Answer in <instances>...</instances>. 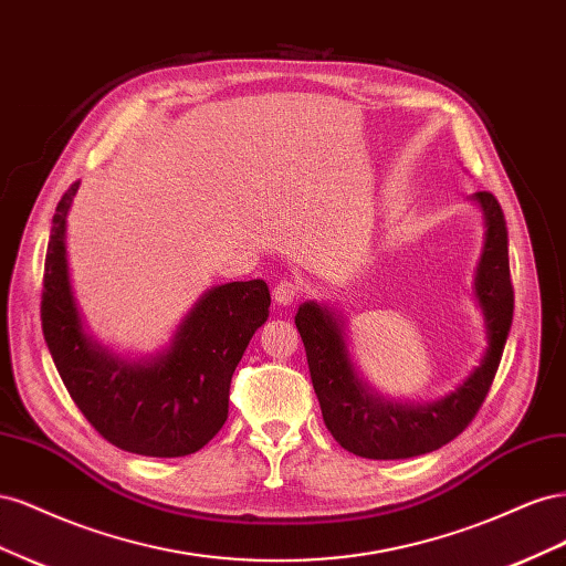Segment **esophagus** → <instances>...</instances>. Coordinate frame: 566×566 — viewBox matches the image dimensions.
<instances>
[{
    "mask_svg": "<svg viewBox=\"0 0 566 566\" xmlns=\"http://www.w3.org/2000/svg\"><path fill=\"white\" fill-rule=\"evenodd\" d=\"M300 297H302V285L297 281L283 279V281L276 283V287H273V300H276L283 306L295 304Z\"/></svg>",
    "mask_w": 566,
    "mask_h": 566,
    "instance_id": "obj_1",
    "label": "esophagus"
}]
</instances>
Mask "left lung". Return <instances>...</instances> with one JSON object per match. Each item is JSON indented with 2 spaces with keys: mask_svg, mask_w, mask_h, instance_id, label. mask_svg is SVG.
<instances>
[{
  "mask_svg": "<svg viewBox=\"0 0 566 566\" xmlns=\"http://www.w3.org/2000/svg\"><path fill=\"white\" fill-rule=\"evenodd\" d=\"M486 217V241L474 290L489 328V349L470 378L451 397L430 406H397L370 394L354 375L337 321L328 310L306 302L295 325L302 335L312 385L323 422L342 449L373 460L413 458L441 449L474 420L499 370L515 312L510 279L507 229L501 202L491 191L474 193Z\"/></svg>",
  "mask_w": 566,
  "mask_h": 566,
  "instance_id": "8db88e82",
  "label": "left lung"
}]
</instances>
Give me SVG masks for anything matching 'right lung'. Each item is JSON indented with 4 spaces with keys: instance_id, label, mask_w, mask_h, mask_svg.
I'll return each instance as SVG.
<instances>
[{
    "instance_id": "right-lung-1",
    "label": "right lung",
    "mask_w": 566,
    "mask_h": 566,
    "mask_svg": "<svg viewBox=\"0 0 566 566\" xmlns=\"http://www.w3.org/2000/svg\"><path fill=\"white\" fill-rule=\"evenodd\" d=\"M80 181L56 205L51 227L42 331L61 380L94 430L113 447L150 458L200 451L229 418V389L250 337L269 316L264 281L212 287L150 364L117 361L84 335L67 281L65 214Z\"/></svg>"
}]
</instances>
